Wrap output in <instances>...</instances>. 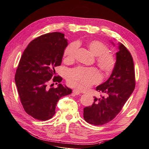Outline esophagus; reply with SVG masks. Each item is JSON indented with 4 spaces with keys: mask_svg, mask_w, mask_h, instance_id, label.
Segmentation results:
<instances>
[{
    "mask_svg": "<svg viewBox=\"0 0 149 149\" xmlns=\"http://www.w3.org/2000/svg\"><path fill=\"white\" fill-rule=\"evenodd\" d=\"M73 93H74V94L75 95H79V94H81V92L79 91V90L77 89H74V90H73Z\"/></svg>",
    "mask_w": 149,
    "mask_h": 149,
    "instance_id": "1",
    "label": "esophagus"
}]
</instances>
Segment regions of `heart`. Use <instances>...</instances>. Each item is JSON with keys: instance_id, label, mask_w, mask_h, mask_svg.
I'll list each match as a JSON object with an SVG mask.
<instances>
[{"instance_id": "obj_1", "label": "heart", "mask_w": 149, "mask_h": 149, "mask_svg": "<svg viewBox=\"0 0 149 149\" xmlns=\"http://www.w3.org/2000/svg\"><path fill=\"white\" fill-rule=\"evenodd\" d=\"M79 46L77 42H73L64 50V57L67 62H73ZM90 51L96 57V63L101 70L106 73L111 72L116 65L114 55L109 52V48L99 40H91L88 42ZM101 79V75L94 68L79 66L70 70L67 74L66 80L69 85L80 90H86Z\"/></svg>"}]
</instances>
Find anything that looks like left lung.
Here are the masks:
<instances>
[{"instance_id": "obj_1", "label": "left lung", "mask_w": 149, "mask_h": 149, "mask_svg": "<svg viewBox=\"0 0 149 149\" xmlns=\"http://www.w3.org/2000/svg\"><path fill=\"white\" fill-rule=\"evenodd\" d=\"M110 42L114 46V43ZM118 49L116 65L110 77L96 87V90L103 93V95L94 97L92 105L84 108V119L90 124L102 125L112 121L134 90L135 72L132 55L120 42Z\"/></svg>"}]
</instances>
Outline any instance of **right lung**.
I'll return each mask as SVG.
<instances>
[{"label":"right lung","mask_w":149,"mask_h":149,"mask_svg":"<svg viewBox=\"0 0 149 149\" xmlns=\"http://www.w3.org/2000/svg\"><path fill=\"white\" fill-rule=\"evenodd\" d=\"M67 46L64 33H46L32 40L20 58L15 81L23 108L35 119H51L59 99L72 93V89L60 83L62 77L55 76V67L61 65ZM52 80L59 83L57 88L47 86Z\"/></svg>","instance_id":"right-lung-1"}]
</instances>
